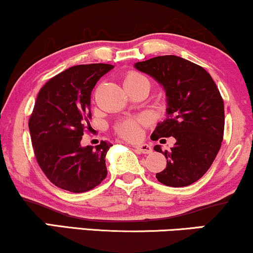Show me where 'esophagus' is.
I'll return each mask as SVG.
<instances>
[{
    "label": "esophagus",
    "instance_id": "1",
    "mask_svg": "<svg viewBox=\"0 0 253 253\" xmlns=\"http://www.w3.org/2000/svg\"><path fill=\"white\" fill-rule=\"evenodd\" d=\"M134 150L138 152V153H142V154H148L152 152V147L147 144H138L134 146Z\"/></svg>",
    "mask_w": 253,
    "mask_h": 253
}]
</instances>
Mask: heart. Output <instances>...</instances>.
Segmentation results:
<instances>
[{
  "instance_id": "heart-1",
  "label": "heart",
  "mask_w": 253,
  "mask_h": 253,
  "mask_svg": "<svg viewBox=\"0 0 253 253\" xmlns=\"http://www.w3.org/2000/svg\"><path fill=\"white\" fill-rule=\"evenodd\" d=\"M124 84L126 89L133 90L136 88L146 87L150 90L151 81L147 77L138 72H128L124 78ZM146 120L144 118H127L121 120L120 123L115 125V132L118 133L121 138L126 140H136L141 135V130Z\"/></svg>"
}]
</instances>
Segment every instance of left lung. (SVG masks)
Segmentation results:
<instances>
[{"label":"left lung","mask_w":253,"mask_h":253,"mask_svg":"<svg viewBox=\"0 0 253 253\" xmlns=\"http://www.w3.org/2000/svg\"><path fill=\"white\" fill-rule=\"evenodd\" d=\"M135 68L163 84L167 96V118L158 124L151 139H175L169 151L154 146L167 159L166 169L157 173L158 181L171 187L188 186L209 171L220 150L223 97L203 67L182 57L157 56L135 63Z\"/></svg>","instance_id":"left-lung-1"}]
</instances>
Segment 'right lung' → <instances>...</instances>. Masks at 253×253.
Listing matches in <instances>:
<instances>
[{"instance_id": "right-lung-1", "label": "right lung", "mask_w": 253, "mask_h": 253, "mask_svg": "<svg viewBox=\"0 0 253 253\" xmlns=\"http://www.w3.org/2000/svg\"><path fill=\"white\" fill-rule=\"evenodd\" d=\"M113 68L107 63L79 65L45 82L29 118L32 145L40 169L51 184L73 193L96 187L107 175L101 141L81 147L82 135L90 128V94L102 75Z\"/></svg>"}]
</instances>
